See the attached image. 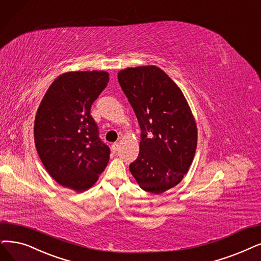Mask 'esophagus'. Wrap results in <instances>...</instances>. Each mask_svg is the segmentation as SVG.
Returning a JSON list of instances; mask_svg holds the SVG:
<instances>
[{
    "instance_id": "34e87169",
    "label": "esophagus",
    "mask_w": 261,
    "mask_h": 261,
    "mask_svg": "<svg viewBox=\"0 0 261 261\" xmlns=\"http://www.w3.org/2000/svg\"><path fill=\"white\" fill-rule=\"evenodd\" d=\"M111 150H112V152H117L119 150V143L118 142H114L111 145Z\"/></svg>"
}]
</instances>
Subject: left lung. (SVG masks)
Returning a JSON list of instances; mask_svg holds the SVG:
<instances>
[{"label":"left lung","instance_id":"obj_1","mask_svg":"<svg viewBox=\"0 0 261 261\" xmlns=\"http://www.w3.org/2000/svg\"><path fill=\"white\" fill-rule=\"evenodd\" d=\"M141 129L139 155L129 170L145 192L163 194L189 171L197 147V125L181 89L155 65L118 72Z\"/></svg>","mask_w":261,"mask_h":261}]
</instances>
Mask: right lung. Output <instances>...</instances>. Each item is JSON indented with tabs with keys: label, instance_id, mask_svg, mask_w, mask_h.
Listing matches in <instances>:
<instances>
[{
	"label": "right lung",
	"instance_id": "right-lung-1",
	"mask_svg": "<svg viewBox=\"0 0 261 261\" xmlns=\"http://www.w3.org/2000/svg\"><path fill=\"white\" fill-rule=\"evenodd\" d=\"M109 82L103 70L67 71L51 83L34 122L41 163L60 185L77 193L96 183L109 162L110 149L98 138L92 103Z\"/></svg>",
	"mask_w": 261,
	"mask_h": 261
}]
</instances>
